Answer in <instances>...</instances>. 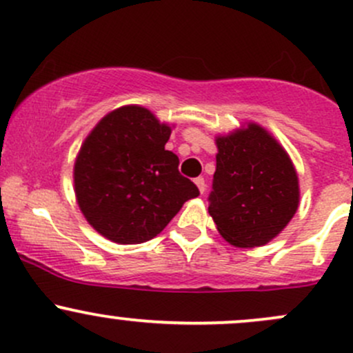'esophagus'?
Here are the masks:
<instances>
[{
    "label": "esophagus",
    "mask_w": 353,
    "mask_h": 353,
    "mask_svg": "<svg viewBox=\"0 0 353 353\" xmlns=\"http://www.w3.org/2000/svg\"><path fill=\"white\" fill-rule=\"evenodd\" d=\"M195 185H196V187H199V192H200V193H205L207 185H205V180H203L202 176L195 178Z\"/></svg>",
    "instance_id": "esophagus-1"
}]
</instances>
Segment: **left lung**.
Segmentation results:
<instances>
[{"label": "left lung", "instance_id": "obj_1", "mask_svg": "<svg viewBox=\"0 0 353 353\" xmlns=\"http://www.w3.org/2000/svg\"><path fill=\"white\" fill-rule=\"evenodd\" d=\"M217 168L208 214L236 248L266 245L299 205L298 173L278 139L257 123L215 136Z\"/></svg>", "mask_w": 353, "mask_h": 353}]
</instances>
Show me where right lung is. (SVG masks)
Wrapping results in <instances>:
<instances>
[{
	"label": "right lung",
	"mask_w": 353,
	"mask_h": 353,
	"mask_svg": "<svg viewBox=\"0 0 353 353\" xmlns=\"http://www.w3.org/2000/svg\"><path fill=\"white\" fill-rule=\"evenodd\" d=\"M172 126L143 105L108 112L87 134L74 165V190L85 221L117 244L157 237L199 188L165 150Z\"/></svg>",
	"instance_id": "right-lung-1"
}]
</instances>
